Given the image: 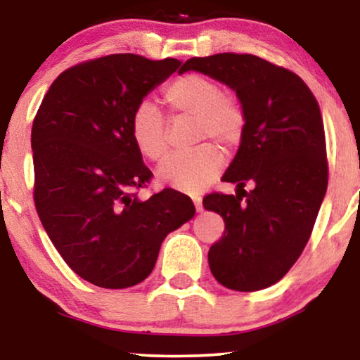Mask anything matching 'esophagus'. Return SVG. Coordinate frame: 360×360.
I'll return each instance as SVG.
<instances>
[{
    "label": "esophagus",
    "mask_w": 360,
    "mask_h": 360,
    "mask_svg": "<svg viewBox=\"0 0 360 360\" xmlns=\"http://www.w3.org/2000/svg\"><path fill=\"white\" fill-rule=\"evenodd\" d=\"M193 203H195L196 211L203 210V205H201V196H193Z\"/></svg>",
    "instance_id": "1"
}]
</instances>
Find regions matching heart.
Masks as SVG:
<instances>
[{"label":"heart","mask_w":360,"mask_h":360,"mask_svg":"<svg viewBox=\"0 0 360 360\" xmlns=\"http://www.w3.org/2000/svg\"><path fill=\"white\" fill-rule=\"evenodd\" d=\"M170 116L195 117V141H214L226 150L240 146L248 129V112L233 93H226L214 78L201 73L176 77L164 90ZM129 134L137 152L159 162L169 150L167 122L150 103L132 111ZM224 165V155L213 142H203L188 154L170 155L157 170L160 184L181 191H200L213 184Z\"/></svg>","instance_id":"heart-1"}]
</instances>
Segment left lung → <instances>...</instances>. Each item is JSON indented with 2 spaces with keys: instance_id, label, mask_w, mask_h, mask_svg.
<instances>
[{
  "instance_id": "left-lung-1",
  "label": "left lung",
  "mask_w": 360,
  "mask_h": 360,
  "mask_svg": "<svg viewBox=\"0 0 360 360\" xmlns=\"http://www.w3.org/2000/svg\"><path fill=\"white\" fill-rule=\"evenodd\" d=\"M196 70L226 83L248 112V129L223 181L238 193L206 195L224 219L210 248L211 274L226 288L255 292L277 283L302 255L328 188L321 110L307 83L252 53L191 57ZM245 184L253 186L249 192Z\"/></svg>"
}]
</instances>
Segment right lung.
Returning <instances> with one entry per match:
<instances>
[{
	"label": "right lung",
	"mask_w": 360,
	"mask_h": 360,
	"mask_svg": "<svg viewBox=\"0 0 360 360\" xmlns=\"http://www.w3.org/2000/svg\"><path fill=\"white\" fill-rule=\"evenodd\" d=\"M181 65L112 53L63 70L32 122L34 205L58 254L101 288L134 287L154 269L165 236L193 218L195 205L152 180L129 134L132 111Z\"/></svg>",
	"instance_id": "obj_1"
}]
</instances>
